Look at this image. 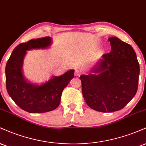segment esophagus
Masks as SVG:
<instances>
[{
    "label": "esophagus",
    "instance_id": "1",
    "mask_svg": "<svg viewBox=\"0 0 146 146\" xmlns=\"http://www.w3.org/2000/svg\"><path fill=\"white\" fill-rule=\"evenodd\" d=\"M81 73H82V72H81V71H80L79 69L75 70V75H76V76H80V75H81Z\"/></svg>",
    "mask_w": 146,
    "mask_h": 146
}]
</instances>
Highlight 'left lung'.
Segmentation results:
<instances>
[{"mask_svg":"<svg viewBox=\"0 0 146 146\" xmlns=\"http://www.w3.org/2000/svg\"><path fill=\"white\" fill-rule=\"evenodd\" d=\"M111 50L103 56L92 72L82 75L84 99L92 110L113 112L122 110L134 97L138 88L139 64L129 44L109 38Z\"/></svg>","mask_w":146,"mask_h":146,"instance_id":"left-lung-1","label":"left lung"}]
</instances>
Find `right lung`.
I'll return each mask as SVG.
<instances>
[{"mask_svg":"<svg viewBox=\"0 0 146 146\" xmlns=\"http://www.w3.org/2000/svg\"><path fill=\"white\" fill-rule=\"evenodd\" d=\"M50 36L31 39L14 49L5 68L6 88L9 95L21 109L29 113H44L54 110L60 103L61 94L72 78L74 70L60 76H54L41 86L28 82L22 73V64L26 51L50 46Z\"/></svg>","mask_w":146,"mask_h":146,"instance_id":"add662e5","label":"right lung"}]
</instances>
